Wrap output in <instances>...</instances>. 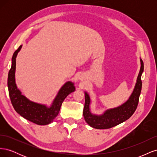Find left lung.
Wrapping results in <instances>:
<instances>
[{
  "instance_id": "8db88e82",
  "label": "left lung",
  "mask_w": 157,
  "mask_h": 157,
  "mask_svg": "<svg viewBox=\"0 0 157 157\" xmlns=\"http://www.w3.org/2000/svg\"><path fill=\"white\" fill-rule=\"evenodd\" d=\"M140 61L141 68L134 91L130 98L121 106L107 109L101 115H93L90 111V96L86 92H85L83 115L85 121L90 126L96 129H108L126 121L134 114L138 105L142 86L141 77L144 71V65L141 59Z\"/></svg>"
}]
</instances>
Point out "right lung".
I'll list each match as a JSON object with an SVG mask.
<instances>
[{"label":"right lung","instance_id":"right-lung-1","mask_svg":"<svg viewBox=\"0 0 157 157\" xmlns=\"http://www.w3.org/2000/svg\"><path fill=\"white\" fill-rule=\"evenodd\" d=\"M21 47V45L14 52L12 59V67L8 73V88L11 103L15 111L25 119L38 125L48 124L58 116L64 99L69 94L75 91V87L73 82H66L59 90L50 107L33 102L23 96L17 89L15 81L16 58Z\"/></svg>","mask_w":157,"mask_h":157}]
</instances>
